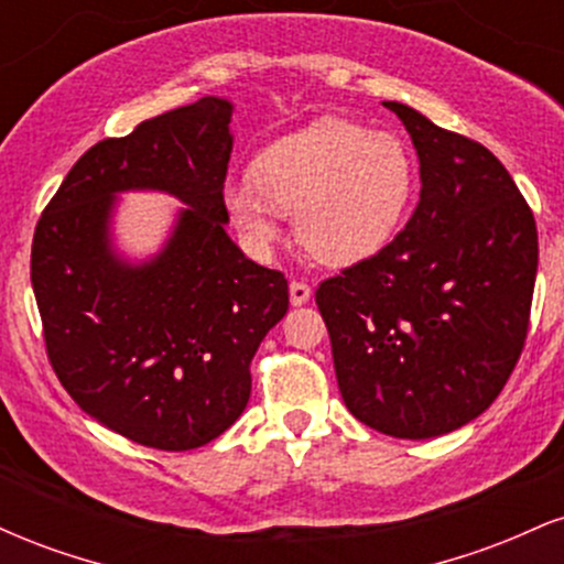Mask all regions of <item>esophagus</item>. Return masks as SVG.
I'll use <instances>...</instances> for the list:
<instances>
[{"instance_id":"esophagus-1","label":"esophagus","mask_w":564,"mask_h":564,"mask_svg":"<svg viewBox=\"0 0 564 564\" xmlns=\"http://www.w3.org/2000/svg\"><path fill=\"white\" fill-rule=\"evenodd\" d=\"M289 296H291V304H294V307H302V304H307L310 296H313V289L302 281H291Z\"/></svg>"}]
</instances>
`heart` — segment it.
<instances>
[{"label":"heart","mask_w":564,"mask_h":564,"mask_svg":"<svg viewBox=\"0 0 564 564\" xmlns=\"http://www.w3.org/2000/svg\"><path fill=\"white\" fill-rule=\"evenodd\" d=\"M251 183H228L223 204L257 254L273 249L281 215H294L315 260L349 268L387 249L411 206L416 170L405 142L345 119H323L268 145Z\"/></svg>","instance_id":"heart-1"}]
</instances>
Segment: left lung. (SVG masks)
<instances>
[{"mask_svg": "<svg viewBox=\"0 0 564 564\" xmlns=\"http://www.w3.org/2000/svg\"><path fill=\"white\" fill-rule=\"evenodd\" d=\"M422 193L394 241L323 281L345 405L384 435L426 440L498 398L525 347L539 232L511 174L480 142L403 102Z\"/></svg>", "mask_w": 564, "mask_h": 564, "instance_id": "obj_1", "label": "left lung"}]
</instances>
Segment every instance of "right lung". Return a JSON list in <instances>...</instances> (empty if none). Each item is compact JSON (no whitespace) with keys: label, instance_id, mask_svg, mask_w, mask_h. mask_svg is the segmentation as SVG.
Masks as SVG:
<instances>
[{"label":"right lung","instance_id":"right-lung-1","mask_svg":"<svg viewBox=\"0 0 564 564\" xmlns=\"http://www.w3.org/2000/svg\"><path fill=\"white\" fill-rule=\"evenodd\" d=\"M232 102L200 97L102 140L76 161L31 246V286L57 379L84 413L132 443L191 451L243 413L251 358L286 315L283 273L230 241L223 204ZM183 199L159 256L112 249L115 196Z\"/></svg>","mask_w":564,"mask_h":564}]
</instances>
